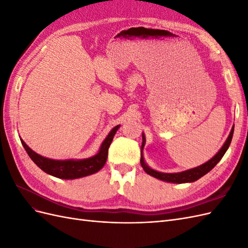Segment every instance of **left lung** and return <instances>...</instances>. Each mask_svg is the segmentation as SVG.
Returning a JSON list of instances; mask_svg holds the SVG:
<instances>
[{"label": "left lung", "mask_w": 248, "mask_h": 248, "mask_svg": "<svg viewBox=\"0 0 248 248\" xmlns=\"http://www.w3.org/2000/svg\"><path fill=\"white\" fill-rule=\"evenodd\" d=\"M232 133H234V126H232V128L230 132V136L228 137L226 142H224L223 146L221 147V149L209 161H207L204 164H202V166L197 167L194 169L187 170H184V171H181V172H172V174H170V172L169 174V172H160V171L154 170L151 168H149L147 164L145 163L144 156H142V148H144V146H145L146 139H145V134L142 133V144H141V151H140V164H141L142 169H144V170L147 172V174H149L150 176H152L156 179L162 180V181L171 182V183H179V184L187 183V182H194V181H197L198 179H200L201 177L205 176L207 172L211 170L216 166V164L220 161V159L223 157L224 153L227 152V150L229 149V147L231 145Z\"/></svg>", "instance_id": "left-lung-1"}]
</instances>
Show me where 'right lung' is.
<instances>
[{
	"mask_svg": "<svg viewBox=\"0 0 248 248\" xmlns=\"http://www.w3.org/2000/svg\"><path fill=\"white\" fill-rule=\"evenodd\" d=\"M119 127L120 125H117L110 130L108 136L103 140L98 153L87 159H49L34 152L21 139L20 141L27 151L28 155L30 156V158L36 163L37 167H39L43 171H46V174L60 179H77L95 174V172L100 170L103 168L108 159V148L111 144L112 139H114L117 130L119 129Z\"/></svg>",
	"mask_w": 248,
	"mask_h": 248,
	"instance_id": "obj_1",
	"label": "right lung"
}]
</instances>
